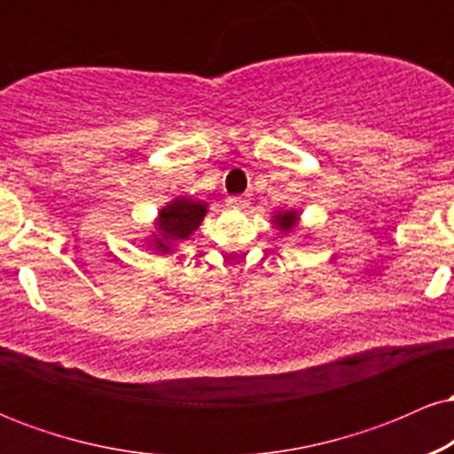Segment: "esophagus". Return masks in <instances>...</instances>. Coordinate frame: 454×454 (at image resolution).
<instances>
[{"label": "esophagus", "mask_w": 454, "mask_h": 454, "mask_svg": "<svg viewBox=\"0 0 454 454\" xmlns=\"http://www.w3.org/2000/svg\"><path fill=\"white\" fill-rule=\"evenodd\" d=\"M226 205L231 207V209H245V207H249V200L245 196H231L226 200Z\"/></svg>", "instance_id": "obj_1"}]
</instances>
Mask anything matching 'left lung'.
I'll return each mask as SVG.
<instances>
[{"instance_id":"obj_1","label":"left lung","mask_w":454,"mask_h":454,"mask_svg":"<svg viewBox=\"0 0 454 454\" xmlns=\"http://www.w3.org/2000/svg\"><path fill=\"white\" fill-rule=\"evenodd\" d=\"M299 220H301L299 211L288 209V211H275L273 220L270 222H273V226L278 228L281 234H288V232H293L296 226H299Z\"/></svg>"}]
</instances>
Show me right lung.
Masks as SVG:
<instances>
[{
	"mask_svg": "<svg viewBox=\"0 0 454 454\" xmlns=\"http://www.w3.org/2000/svg\"><path fill=\"white\" fill-rule=\"evenodd\" d=\"M207 207L209 202L194 200L190 196H176L168 205L161 207L147 239L151 247L160 254L175 252L176 243L187 241L198 231L207 215Z\"/></svg>",
	"mask_w": 454,
	"mask_h": 454,
	"instance_id": "add662e5",
	"label": "right lung"
}]
</instances>
